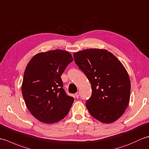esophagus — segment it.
Wrapping results in <instances>:
<instances>
[{
  "instance_id": "obj_1",
  "label": "esophagus",
  "mask_w": 149,
  "mask_h": 149,
  "mask_svg": "<svg viewBox=\"0 0 149 149\" xmlns=\"http://www.w3.org/2000/svg\"><path fill=\"white\" fill-rule=\"evenodd\" d=\"M79 95H80V93H79V92H77L75 94V97L77 98V99H78L79 97Z\"/></svg>"
}]
</instances>
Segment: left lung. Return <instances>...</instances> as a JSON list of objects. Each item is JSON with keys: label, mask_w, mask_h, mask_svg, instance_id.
<instances>
[{"label": "left lung", "mask_w": 149, "mask_h": 149, "mask_svg": "<svg viewBox=\"0 0 149 149\" xmlns=\"http://www.w3.org/2000/svg\"><path fill=\"white\" fill-rule=\"evenodd\" d=\"M73 56L91 86L92 93L86 102L88 111L102 123L115 122L124 113L130 99L131 82L124 66L104 49H86Z\"/></svg>", "instance_id": "1"}]
</instances>
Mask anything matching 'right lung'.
I'll use <instances>...</instances> for the list:
<instances>
[{
  "mask_svg": "<svg viewBox=\"0 0 149 149\" xmlns=\"http://www.w3.org/2000/svg\"><path fill=\"white\" fill-rule=\"evenodd\" d=\"M72 61L68 52L57 49L37 54L27 64L22 95L27 109L39 121L56 123L67 115L74 99L63 88L61 75Z\"/></svg>",
  "mask_w": 149,
  "mask_h": 149,
  "instance_id": "right-lung-1",
  "label": "right lung"
}]
</instances>
